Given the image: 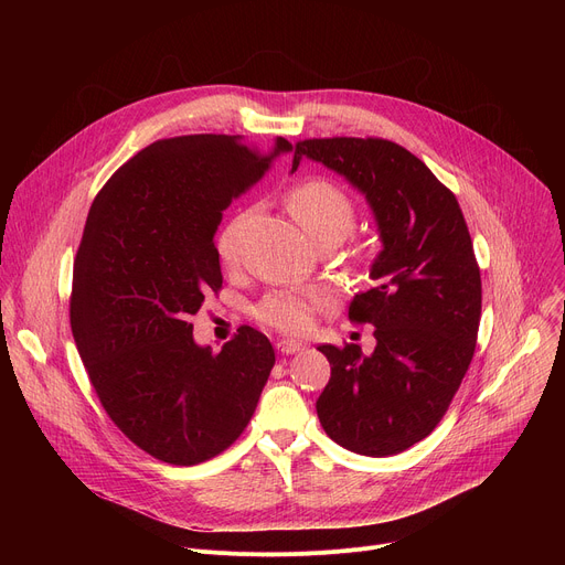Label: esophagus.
<instances>
[{
    "instance_id": "obj_1",
    "label": "esophagus",
    "mask_w": 565,
    "mask_h": 565,
    "mask_svg": "<svg viewBox=\"0 0 565 565\" xmlns=\"http://www.w3.org/2000/svg\"><path fill=\"white\" fill-rule=\"evenodd\" d=\"M275 348H277V352H279V354H295V352H300V350H302V343H298V341H288V339H279V341L275 343Z\"/></svg>"
}]
</instances>
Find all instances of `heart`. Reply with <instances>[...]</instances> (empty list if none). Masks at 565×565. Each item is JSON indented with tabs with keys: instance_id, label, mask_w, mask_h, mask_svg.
Returning <instances> with one entry per match:
<instances>
[{
	"instance_id": "obj_1",
	"label": "heart",
	"mask_w": 565,
	"mask_h": 565,
	"mask_svg": "<svg viewBox=\"0 0 565 565\" xmlns=\"http://www.w3.org/2000/svg\"><path fill=\"white\" fill-rule=\"evenodd\" d=\"M286 205L313 245L330 237L341 243L354 226L352 199L328 178H305L295 183L286 194ZM217 252L226 265H235L241 258V220H233L222 231ZM322 302V295L311 288L275 290L256 307V316L284 334H302Z\"/></svg>"
}]
</instances>
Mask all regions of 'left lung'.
<instances>
[{
  "instance_id": "obj_1",
  "label": "left lung",
  "mask_w": 565,
  "mask_h": 565,
  "mask_svg": "<svg viewBox=\"0 0 565 565\" xmlns=\"http://www.w3.org/2000/svg\"><path fill=\"white\" fill-rule=\"evenodd\" d=\"M302 158L364 194L382 249L348 316L371 322L375 350L318 345L332 366L316 401L320 426L343 449L384 458L428 437L449 409L477 348L481 273L451 190L387 139H305Z\"/></svg>"
}]
</instances>
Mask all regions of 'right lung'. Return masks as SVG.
Returning <instances> with one entry per match:
<instances>
[{
  "label": "right lung",
  "mask_w": 565,
  "mask_h": 565,
  "mask_svg": "<svg viewBox=\"0 0 565 565\" xmlns=\"http://www.w3.org/2000/svg\"><path fill=\"white\" fill-rule=\"evenodd\" d=\"M290 151L284 137L270 153L241 135L162 139L118 169L88 211L73 337L111 422L162 462L199 465L228 449L270 377L265 334L245 324L213 352L194 341L190 316L222 288V211Z\"/></svg>",
  "instance_id": "obj_1"
}]
</instances>
